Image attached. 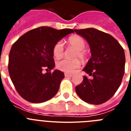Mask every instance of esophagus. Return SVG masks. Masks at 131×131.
<instances>
[{"label": "esophagus", "instance_id": "34e87169", "mask_svg": "<svg viewBox=\"0 0 131 131\" xmlns=\"http://www.w3.org/2000/svg\"><path fill=\"white\" fill-rule=\"evenodd\" d=\"M73 75L72 74H69V73H65V77H72Z\"/></svg>", "mask_w": 131, "mask_h": 131}]
</instances>
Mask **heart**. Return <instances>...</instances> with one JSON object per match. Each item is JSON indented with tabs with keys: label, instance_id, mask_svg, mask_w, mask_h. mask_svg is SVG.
<instances>
[{
	"label": "heart",
	"instance_id": "obj_1",
	"mask_svg": "<svg viewBox=\"0 0 131 131\" xmlns=\"http://www.w3.org/2000/svg\"><path fill=\"white\" fill-rule=\"evenodd\" d=\"M68 42L71 47L77 50V52L75 54V58H79L81 60H84L85 58L86 52L84 51V49L86 47V42L83 38L77 35L72 36L69 38ZM52 52L54 56L56 58H60L63 55L64 47L62 41H58L54 45ZM80 65V61L77 59L73 60L63 59L57 62L56 67L60 71L71 73L76 69L79 68Z\"/></svg>",
	"mask_w": 131,
	"mask_h": 131
}]
</instances>
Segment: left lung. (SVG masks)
<instances>
[{
    "label": "left lung",
    "instance_id": "left-lung-1",
    "mask_svg": "<svg viewBox=\"0 0 131 131\" xmlns=\"http://www.w3.org/2000/svg\"><path fill=\"white\" fill-rule=\"evenodd\" d=\"M89 43L91 57L83 71L93 77L75 87L77 95L91 104H101L110 100L119 87L125 73L123 48L112 35L94 28L75 29Z\"/></svg>",
    "mask_w": 131,
    "mask_h": 131
}]
</instances>
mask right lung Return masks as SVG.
<instances>
[{
    "label": "right lung",
    "instance_id": "add662e5",
    "mask_svg": "<svg viewBox=\"0 0 131 131\" xmlns=\"http://www.w3.org/2000/svg\"><path fill=\"white\" fill-rule=\"evenodd\" d=\"M74 31L57 30L40 27L23 35L12 45L8 60L10 79L19 95L27 101L41 103L56 94L62 80V71L55 69L52 50L54 45Z\"/></svg>",
    "mask_w": 131,
    "mask_h": 131
}]
</instances>
